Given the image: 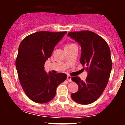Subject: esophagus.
<instances>
[{"mask_svg":"<svg viewBox=\"0 0 125 125\" xmlns=\"http://www.w3.org/2000/svg\"><path fill=\"white\" fill-rule=\"evenodd\" d=\"M67 80L69 82H72V77L71 76H67Z\"/></svg>","mask_w":125,"mask_h":125,"instance_id":"obj_1","label":"esophagus"}]
</instances>
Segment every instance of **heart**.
<instances>
[{
	"instance_id": "b5f03b06",
	"label": "heart",
	"mask_w": 125,
	"mask_h": 125,
	"mask_svg": "<svg viewBox=\"0 0 125 125\" xmlns=\"http://www.w3.org/2000/svg\"><path fill=\"white\" fill-rule=\"evenodd\" d=\"M69 44H67V45H69Z\"/></svg>"
}]
</instances>
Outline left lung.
Segmentation results:
<instances>
[{"instance_id":"left-lung-1","label":"left lung","mask_w":125,"mask_h":125,"mask_svg":"<svg viewBox=\"0 0 125 125\" xmlns=\"http://www.w3.org/2000/svg\"><path fill=\"white\" fill-rule=\"evenodd\" d=\"M67 35L81 45V63L87 72L85 81L77 76L72 78L79 89L71 97L77 104H90L100 96L108 82L112 67L110 48L104 39L91 31H71Z\"/></svg>"}]
</instances>
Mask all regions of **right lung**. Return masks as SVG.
<instances>
[{
	"label": "right lung",
	"instance_id": "1",
	"mask_svg": "<svg viewBox=\"0 0 125 125\" xmlns=\"http://www.w3.org/2000/svg\"><path fill=\"white\" fill-rule=\"evenodd\" d=\"M66 31H41L28 36L20 44L16 67L20 83L30 99L45 104L54 98L56 88L66 79L64 73L44 71V64Z\"/></svg>",
	"mask_w": 125,
	"mask_h": 125
}]
</instances>
